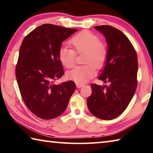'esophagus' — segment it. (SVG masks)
Wrapping results in <instances>:
<instances>
[{
  "label": "esophagus",
  "instance_id": "1",
  "mask_svg": "<svg viewBox=\"0 0 153 153\" xmlns=\"http://www.w3.org/2000/svg\"><path fill=\"white\" fill-rule=\"evenodd\" d=\"M76 86H77V88H82V87L84 86V84H83V83H76Z\"/></svg>",
  "mask_w": 153,
  "mask_h": 153
}]
</instances>
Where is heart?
<instances>
[{"mask_svg": "<svg viewBox=\"0 0 153 153\" xmlns=\"http://www.w3.org/2000/svg\"><path fill=\"white\" fill-rule=\"evenodd\" d=\"M73 48L62 47L59 50L58 58L62 65L67 68L74 66L76 62V53L84 52L83 62L85 64L77 65L69 71V79L77 83H84L94 76L95 67L102 68L107 62L108 50L106 45L100 41L97 34L90 31H82L70 39Z\"/></svg>", "mask_w": 153, "mask_h": 153, "instance_id": "1", "label": "heart"}]
</instances>
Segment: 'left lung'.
Masks as SVG:
<instances>
[{
  "mask_svg": "<svg viewBox=\"0 0 153 153\" xmlns=\"http://www.w3.org/2000/svg\"><path fill=\"white\" fill-rule=\"evenodd\" d=\"M94 28L105 36L108 46V57L98 79L110 85L92 83L87 104L96 117L111 120L126 109L135 93L138 59L130 40L119 30L109 25Z\"/></svg>",
  "mask_w": 153,
  "mask_h": 153,
  "instance_id": "8db88e82",
  "label": "left lung"
}]
</instances>
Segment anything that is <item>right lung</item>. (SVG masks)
I'll return each instance as SVG.
<instances>
[{"label":"right lung","mask_w":153,"mask_h":153,"mask_svg":"<svg viewBox=\"0 0 153 153\" xmlns=\"http://www.w3.org/2000/svg\"><path fill=\"white\" fill-rule=\"evenodd\" d=\"M77 31L44 24L30 32L21 44L16 77L26 107L38 117L52 119L65 111L76 89L68 81L56 84L64 74L58 58L63 42Z\"/></svg>","instance_id":"add662e5"}]
</instances>
